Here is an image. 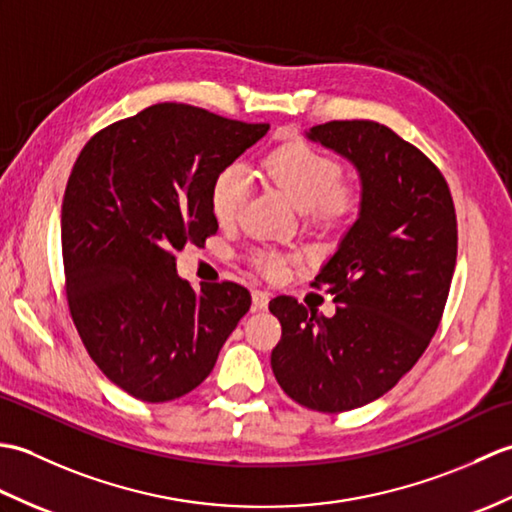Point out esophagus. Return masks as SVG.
I'll use <instances>...</instances> for the list:
<instances>
[{"label": "esophagus", "mask_w": 512, "mask_h": 512, "mask_svg": "<svg viewBox=\"0 0 512 512\" xmlns=\"http://www.w3.org/2000/svg\"><path fill=\"white\" fill-rule=\"evenodd\" d=\"M268 308V295L262 290L253 292V310H266Z\"/></svg>", "instance_id": "obj_1"}]
</instances>
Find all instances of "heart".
I'll use <instances>...</instances> for the list:
<instances>
[{
    "label": "heart",
    "instance_id": "1",
    "mask_svg": "<svg viewBox=\"0 0 512 512\" xmlns=\"http://www.w3.org/2000/svg\"><path fill=\"white\" fill-rule=\"evenodd\" d=\"M266 176L286 195L299 213H310L323 222H332L350 209V191L341 184V167L334 158L308 145H284L264 162ZM250 178L242 165H228L217 173L211 187V209L220 224L237 220L248 198ZM259 266L277 275L284 270V259L262 255Z\"/></svg>",
    "mask_w": 512,
    "mask_h": 512
}]
</instances>
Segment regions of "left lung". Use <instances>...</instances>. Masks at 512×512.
Masks as SVG:
<instances>
[{"instance_id":"8db88e82","label":"left lung","mask_w":512,"mask_h":512,"mask_svg":"<svg viewBox=\"0 0 512 512\" xmlns=\"http://www.w3.org/2000/svg\"><path fill=\"white\" fill-rule=\"evenodd\" d=\"M306 138L350 162L361 200L314 277L334 295V317L292 297L270 301L281 323L270 365L299 405L339 413L385 396L427 350L449 297L458 222L438 167L389 127L332 121Z\"/></svg>"}]
</instances>
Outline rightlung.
<instances>
[{
    "label": "right lung",
    "mask_w": 512,
    "mask_h": 512,
    "mask_svg": "<svg viewBox=\"0 0 512 512\" xmlns=\"http://www.w3.org/2000/svg\"><path fill=\"white\" fill-rule=\"evenodd\" d=\"M268 125L158 103L96 134L76 158L61 206L70 314L101 372L145 402L176 400L211 374L250 308L242 286L176 273V253L217 233V173Z\"/></svg>",
    "instance_id": "add662e5"
}]
</instances>
